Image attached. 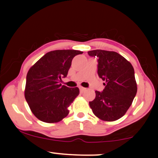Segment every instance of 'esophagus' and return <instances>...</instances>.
Wrapping results in <instances>:
<instances>
[{
  "label": "esophagus",
  "instance_id": "obj_1",
  "mask_svg": "<svg viewBox=\"0 0 158 158\" xmlns=\"http://www.w3.org/2000/svg\"><path fill=\"white\" fill-rule=\"evenodd\" d=\"M79 90H80V92H81V93H83V92H84L85 90H86V88H83V87H80V88H79Z\"/></svg>",
  "mask_w": 158,
  "mask_h": 158
}]
</instances>
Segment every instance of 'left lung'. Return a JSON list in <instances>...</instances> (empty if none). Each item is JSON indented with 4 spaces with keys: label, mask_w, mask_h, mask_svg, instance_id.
Returning <instances> with one entry per match:
<instances>
[{
    "label": "left lung",
    "mask_w": 158,
    "mask_h": 158,
    "mask_svg": "<svg viewBox=\"0 0 158 158\" xmlns=\"http://www.w3.org/2000/svg\"><path fill=\"white\" fill-rule=\"evenodd\" d=\"M88 54L97 56L98 75L106 81L102 92L95 91V99L89 102L90 108L101 120H117L125 115L137 94L133 66L114 51L94 50L88 51Z\"/></svg>",
    "instance_id": "obj_1"
}]
</instances>
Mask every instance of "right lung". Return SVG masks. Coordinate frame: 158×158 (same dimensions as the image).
Instances as JSON below:
<instances>
[{
	"label": "right lung",
	"instance_id": "add662e5",
	"mask_svg": "<svg viewBox=\"0 0 158 158\" xmlns=\"http://www.w3.org/2000/svg\"><path fill=\"white\" fill-rule=\"evenodd\" d=\"M83 52L58 50L46 53L27 74L24 97L32 114L39 120L58 123L69 114L68 108L79 94V89L61 85L74 56Z\"/></svg>",
	"mask_w": 158,
	"mask_h": 158
}]
</instances>
